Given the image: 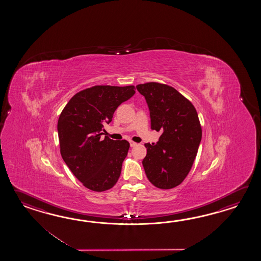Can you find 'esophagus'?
Masks as SVG:
<instances>
[{
    "instance_id": "1",
    "label": "esophagus",
    "mask_w": 261,
    "mask_h": 261,
    "mask_svg": "<svg viewBox=\"0 0 261 261\" xmlns=\"http://www.w3.org/2000/svg\"><path fill=\"white\" fill-rule=\"evenodd\" d=\"M129 144H130V146H132V147H133V146L137 145V143H134L133 141H130V142H129Z\"/></svg>"
}]
</instances>
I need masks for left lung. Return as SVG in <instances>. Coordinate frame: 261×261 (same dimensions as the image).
<instances>
[{"mask_svg": "<svg viewBox=\"0 0 261 261\" xmlns=\"http://www.w3.org/2000/svg\"><path fill=\"white\" fill-rule=\"evenodd\" d=\"M136 89L149 107L151 128L162 133L156 144H144V172L155 188L173 189L187 177L198 153L202 134L198 113L166 84L148 82Z\"/></svg>", "mask_w": 261, "mask_h": 261, "instance_id": "obj_1", "label": "left lung"}]
</instances>
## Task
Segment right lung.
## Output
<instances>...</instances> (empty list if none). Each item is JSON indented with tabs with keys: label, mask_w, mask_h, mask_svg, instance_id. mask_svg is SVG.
Wrapping results in <instances>:
<instances>
[{
	"label": "right lung",
	"mask_w": 261,
	"mask_h": 261,
	"mask_svg": "<svg viewBox=\"0 0 261 261\" xmlns=\"http://www.w3.org/2000/svg\"><path fill=\"white\" fill-rule=\"evenodd\" d=\"M135 93L134 86H93L68 101L58 120L61 155L87 189L102 192L117 184L129 143L101 137L103 125L123 101Z\"/></svg>",
	"instance_id": "1"
}]
</instances>
